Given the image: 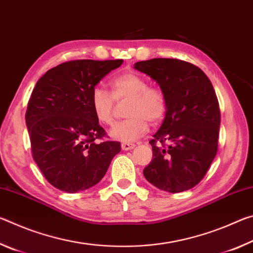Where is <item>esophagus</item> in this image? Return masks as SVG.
Wrapping results in <instances>:
<instances>
[{
    "instance_id": "1",
    "label": "esophagus",
    "mask_w": 253,
    "mask_h": 253,
    "mask_svg": "<svg viewBox=\"0 0 253 253\" xmlns=\"http://www.w3.org/2000/svg\"><path fill=\"white\" fill-rule=\"evenodd\" d=\"M136 146L134 143H122V149L123 151H129Z\"/></svg>"
}]
</instances>
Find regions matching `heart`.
<instances>
[{
  "label": "heart",
  "mask_w": 253,
  "mask_h": 253,
  "mask_svg": "<svg viewBox=\"0 0 253 253\" xmlns=\"http://www.w3.org/2000/svg\"><path fill=\"white\" fill-rule=\"evenodd\" d=\"M110 92L100 87L92 89L90 105L97 121L102 125L114 123L116 102L127 100L125 121L117 123L110 136L124 143L134 142L148 129V122L157 125L165 118L169 101L165 92L158 87H149L142 76L124 72L109 81Z\"/></svg>",
  "instance_id": "obj_1"
}]
</instances>
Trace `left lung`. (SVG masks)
Instances as JSON below:
<instances>
[{
  "label": "left lung",
  "instance_id": "1",
  "mask_svg": "<svg viewBox=\"0 0 253 253\" xmlns=\"http://www.w3.org/2000/svg\"><path fill=\"white\" fill-rule=\"evenodd\" d=\"M134 68L155 80L169 101L149 142L153 160L144 176L170 193L190 190L202 181L217 152L221 113L211 81L199 67L178 59L145 60Z\"/></svg>",
  "mask_w": 253,
  "mask_h": 253
}]
</instances>
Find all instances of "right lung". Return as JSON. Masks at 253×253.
<instances>
[{"label":"right lung","mask_w":253,"mask_h":253,"mask_svg":"<svg viewBox=\"0 0 253 253\" xmlns=\"http://www.w3.org/2000/svg\"><path fill=\"white\" fill-rule=\"evenodd\" d=\"M118 60H71L38 80L28 102L27 123L34 162L46 181L68 193L87 190L105 176L121 143L107 134L90 105L92 89Z\"/></svg>","instance_id":"add662e5"}]
</instances>
